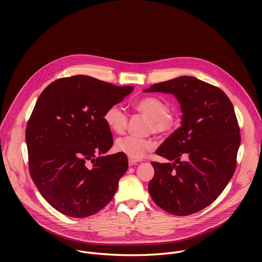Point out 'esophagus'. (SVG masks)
<instances>
[{
  "instance_id": "esophagus-1",
  "label": "esophagus",
  "mask_w": 262,
  "mask_h": 262,
  "mask_svg": "<svg viewBox=\"0 0 262 262\" xmlns=\"http://www.w3.org/2000/svg\"><path fill=\"white\" fill-rule=\"evenodd\" d=\"M140 162L139 159H134V158H128V164L130 166H134V165H137L138 163Z\"/></svg>"
}]
</instances>
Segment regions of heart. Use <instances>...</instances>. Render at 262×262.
<instances>
[{
    "label": "heart",
    "mask_w": 262,
    "mask_h": 262,
    "mask_svg": "<svg viewBox=\"0 0 262 262\" xmlns=\"http://www.w3.org/2000/svg\"><path fill=\"white\" fill-rule=\"evenodd\" d=\"M140 114L149 118L148 132L158 135H169L179 125V118L170 112L169 103L158 96H145L134 103ZM103 120L107 127L116 134H123L127 127L128 116L118 104H112L103 113ZM155 143L151 139L127 136L116 142V149L129 158L140 159L146 152L152 150Z\"/></svg>",
    "instance_id": "obj_1"
}]
</instances>
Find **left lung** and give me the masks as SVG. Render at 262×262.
I'll return each instance as SVG.
<instances>
[{"label": "left lung", "mask_w": 262, "mask_h": 262, "mask_svg": "<svg viewBox=\"0 0 262 262\" xmlns=\"http://www.w3.org/2000/svg\"><path fill=\"white\" fill-rule=\"evenodd\" d=\"M147 91L174 94L183 113L181 126L157 149L174 163H151L149 194L167 212L195 213L210 205L234 174L241 134L232 102L223 90L194 77L155 84Z\"/></svg>", "instance_id": "left-lung-1"}]
</instances>
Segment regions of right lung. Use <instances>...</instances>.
<instances>
[{
  "instance_id": "right-lung-1",
  "label": "right lung",
  "mask_w": 262,
  "mask_h": 262,
  "mask_svg": "<svg viewBox=\"0 0 262 262\" xmlns=\"http://www.w3.org/2000/svg\"><path fill=\"white\" fill-rule=\"evenodd\" d=\"M133 89L79 74L51 83L37 99L26 128L29 171L61 213L86 217L113 199L128 162L122 152L102 157L113 145L103 113Z\"/></svg>"
}]
</instances>
